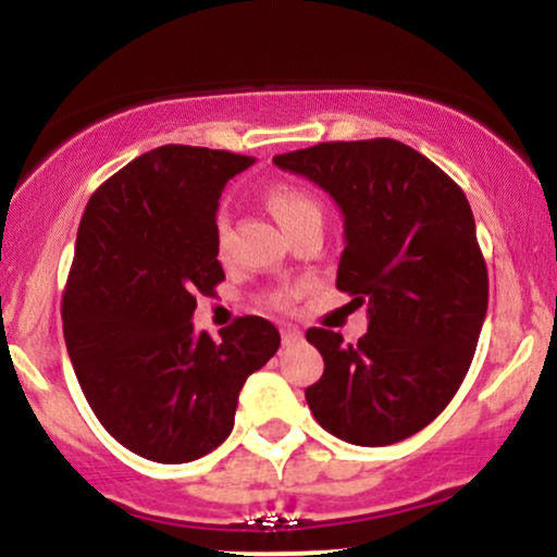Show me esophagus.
Listing matches in <instances>:
<instances>
[{"label": "esophagus", "mask_w": 557, "mask_h": 557, "mask_svg": "<svg viewBox=\"0 0 557 557\" xmlns=\"http://www.w3.org/2000/svg\"><path fill=\"white\" fill-rule=\"evenodd\" d=\"M304 341V335H300V330H296V327H285L283 330V343L285 345H296V343H300Z\"/></svg>", "instance_id": "1"}]
</instances>
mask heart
<instances>
[{"instance_id": "1", "label": "heart", "mask_w": 557, "mask_h": 557, "mask_svg": "<svg viewBox=\"0 0 557 557\" xmlns=\"http://www.w3.org/2000/svg\"><path fill=\"white\" fill-rule=\"evenodd\" d=\"M264 203L283 230L293 227L298 220H304V216L319 214L317 198L306 188H300V185H293V183L270 185L264 194ZM225 235H227V220L225 216H220V220H216V248L225 246ZM293 298H296V293L293 290H280L272 296V304L277 306V309H287V306L293 304Z\"/></svg>"}]
</instances>
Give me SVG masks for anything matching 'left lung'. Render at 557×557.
<instances>
[{"label": "left lung", "instance_id": "obj_1", "mask_svg": "<svg viewBox=\"0 0 557 557\" xmlns=\"http://www.w3.org/2000/svg\"><path fill=\"white\" fill-rule=\"evenodd\" d=\"M272 162L341 207L337 287L369 306V330L356 345L341 332H306L324 359L306 403L345 443H400L458 393L487 314V264L466 194L393 138L332 140Z\"/></svg>", "mask_w": 557, "mask_h": 557}]
</instances>
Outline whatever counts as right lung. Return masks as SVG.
<instances>
[{
    "label": "right lung",
    "mask_w": 557,
    "mask_h": 557,
    "mask_svg": "<svg viewBox=\"0 0 557 557\" xmlns=\"http://www.w3.org/2000/svg\"><path fill=\"white\" fill-rule=\"evenodd\" d=\"M253 157L159 146L96 188L62 298L83 395L140 458L188 463L233 432L243 382L277 354L280 332L240 317L220 341L194 332L196 296L225 280L216 207Z\"/></svg>",
    "instance_id": "obj_1"
}]
</instances>
